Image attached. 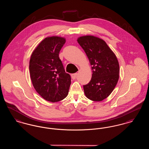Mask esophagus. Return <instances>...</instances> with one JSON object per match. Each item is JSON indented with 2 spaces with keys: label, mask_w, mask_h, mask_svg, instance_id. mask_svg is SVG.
Segmentation results:
<instances>
[{
  "label": "esophagus",
  "mask_w": 149,
  "mask_h": 149,
  "mask_svg": "<svg viewBox=\"0 0 149 149\" xmlns=\"http://www.w3.org/2000/svg\"><path fill=\"white\" fill-rule=\"evenodd\" d=\"M77 75H78L77 73H74V74H71V78L72 79H75L76 78H77Z\"/></svg>",
  "instance_id": "esophagus-1"
}]
</instances>
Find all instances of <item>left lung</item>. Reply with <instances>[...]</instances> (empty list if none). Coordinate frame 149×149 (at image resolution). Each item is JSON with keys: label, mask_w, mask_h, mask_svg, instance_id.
<instances>
[{"label": "left lung", "mask_w": 149, "mask_h": 149, "mask_svg": "<svg viewBox=\"0 0 149 149\" xmlns=\"http://www.w3.org/2000/svg\"><path fill=\"white\" fill-rule=\"evenodd\" d=\"M77 41L92 66V79L83 85L85 96L93 101H102L111 94L117 84L120 66L117 57L106 42L98 37L84 36Z\"/></svg>", "instance_id": "8db88e82"}]
</instances>
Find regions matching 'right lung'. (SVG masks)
<instances>
[{"mask_svg":"<svg viewBox=\"0 0 149 149\" xmlns=\"http://www.w3.org/2000/svg\"><path fill=\"white\" fill-rule=\"evenodd\" d=\"M65 42L64 37L45 38L33 51L29 60L34 88L43 99L52 103L66 98L71 84L70 75L65 71L58 56Z\"/></svg>","mask_w":149,"mask_h":149,"instance_id":"obj_1","label":"right lung"}]
</instances>
